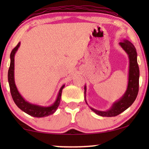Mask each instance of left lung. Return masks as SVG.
<instances>
[{
  "label": "left lung",
  "mask_w": 149,
  "mask_h": 149,
  "mask_svg": "<svg viewBox=\"0 0 149 149\" xmlns=\"http://www.w3.org/2000/svg\"><path fill=\"white\" fill-rule=\"evenodd\" d=\"M119 45L127 54L130 60L129 74L127 89L122 97L113 103L109 110L100 111L90 107L96 114L102 117L116 116L127 109L135 101L139 92V69L137 64V54L136 49L132 42L127 39L119 42ZM85 100L86 93V86L85 85Z\"/></svg>",
  "instance_id": "obj_1"
}]
</instances>
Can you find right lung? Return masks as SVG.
Wrapping results in <instances>:
<instances>
[{
    "label": "right lung",
    "instance_id": "1",
    "mask_svg": "<svg viewBox=\"0 0 149 149\" xmlns=\"http://www.w3.org/2000/svg\"><path fill=\"white\" fill-rule=\"evenodd\" d=\"M19 46L20 42H19L17 46L12 50L10 53V68L8 72V79L10 89L11 95L15 104L17 105V107L19 109L24 111L26 114L33 117L42 118L54 114L60 104L62 91V89H64L65 85H63L60 88L57 98L54 102L52 105L49 106V107H42V106L31 104V103L26 101L22 97V96L20 95L18 90L17 89L16 85L15 84L14 81V56Z\"/></svg>",
    "mask_w": 149,
    "mask_h": 149
}]
</instances>
